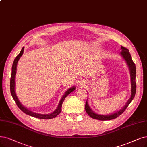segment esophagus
<instances>
[{"mask_svg":"<svg viewBox=\"0 0 147 147\" xmlns=\"http://www.w3.org/2000/svg\"><path fill=\"white\" fill-rule=\"evenodd\" d=\"M80 84H81V85H82V84H84V83H83V82H82V83H80Z\"/></svg>","mask_w":147,"mask_h":147,"instance_id":"34e87169","label":"esophagus"}]
</instances>
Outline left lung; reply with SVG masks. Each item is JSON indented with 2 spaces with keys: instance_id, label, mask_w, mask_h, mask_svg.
<instances>
[{
  "instance_id": "8db88e82",
  "label": "left lung",
  "mask_w": 147,
  "mask_h": 147,
  "mask_svg": "<svg viewBox=\"0 0 147 147\" xmlns=\"http://www.w3.org/2000/svg\"><path fill=\"white\" fill-rule=\"evenodd\" d=\"M121 55L122 57L124 58L125 61H126V63L127 64V66L129 69V70H130V78H131V96H130V99L128 100V101L127 102V103L125 104V105L120 110H119L118 111H116L115 113H111L110 115H99V114L95 113L90 109V106L89 105V104L87 103V101H86V105H85V110L86 111L87 113L93 119H95L100 120V121H109V120L116 118L117 117H118L123 112H124L125 110L128 106V105L130 104V102L132 101L133 98H134L135 94H136V81H135V80H136V66H135V64L132 60L131 56L127 48H125V47H124V46H121Z\"/></svg>"
}]
</instances>
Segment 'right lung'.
<instances>
[{
	"instance_id": "1",
	"label": "right lung",
	"mask_w": 147,
	"mask_h": 147,
	"mask_svg": "<svg viewBox=\"0 0 147 147\" xmlns=\"http://www.w3.org/2000/svg\"><path fill=\"white\" fill-rule=\"evenodd\" d=\"M23 51H24V47H23L20 52V54L16 57V58L14 59V61L13 62V64L12 72H11V80H10V91H11V95H12L14 100L16 102L18 107L26 115L33 116V117H34V118L43 119H49L54 118L58 115H59L61 111L62 104L64 100V99L66 98V97L69 95V93H70L75 90V86L70 87L65 92V93L64 94L61 99H60L59 104H58V105L57 108L54 111H53V112L51 113L39 114V113L33 112V111H32L30 110H28L27 108L23 106V105L21 104V102L19 100L18 98H17V96H16V94L15 92V77H16V70H17V63H18V61L20 59V58L23 55Z\"/></svg>"
}]
</instances>
